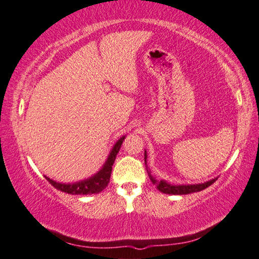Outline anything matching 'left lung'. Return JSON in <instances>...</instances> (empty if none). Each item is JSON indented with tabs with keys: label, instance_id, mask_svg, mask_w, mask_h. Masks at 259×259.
<instances>
[{
	"label": "left lung",
	"instance_id": "1",
	"mask_svg": "<svg viewBox=\"0 0 259 259\" xmlns=\"http://www.w3.org/2000/svg\"><path fill=\"white\" fill-rule=\"evenodd\" d=\"M147 160V155L144 154V161ZM151 181L155 185L158 191L162 193H165V194H189V193H194V192H199L202 191V189L207 188L211 186L213 182L215 180H211L208 182H205V184H200V185H187V186H173L167 184L165 181H156L155 179L150 177Z\"/></svg>",
	"mask_w": 259,
	"mask_h": 259
}]
</instances>
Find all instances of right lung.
<instances>
[{"instance_id":"add662e5","label":"right lung","mask_w":259,"mask_h":259,"mask_svg":"<svg viewBox=\"0 0 259 259\" xmlns=\"http://www.w3.org/2000/svg\"><path fill=\"white\" fill-rule=\"evenodd\" d=\"M124 137H122L118 142L115 144V147L112 148L111 153L109 155L108 161L103 167V169L92 177L91 179H88V180L77 182V184H59V182H55L51 180L50 178H46L47 181H50L52 185L54 186L57 189H60L61 192H66L68 194H96V193L102 192L106 186H108L110 181V177H111V170L113 162L116 160L117 153L119 151V148L122 146Z\"/></svg>"}]
</instances>
